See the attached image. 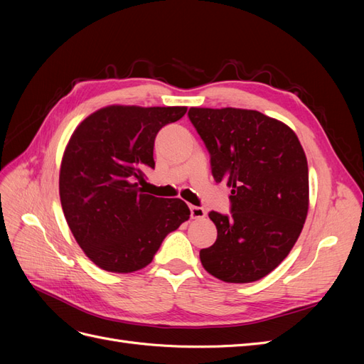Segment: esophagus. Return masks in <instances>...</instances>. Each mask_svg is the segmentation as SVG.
<instances>
[{
	"label": "esophagus",
	"instance_id": "esophagus-1",
	"mask_svg": "<svg viewBox=\"0 0 364 364\" xmlns=\"http://www.w3.org/2000/svg\"><path fill=\"white\" fill-rule=\"evenodd\" d=\"M190 211H191V218H203L206 215V211L202 206H190Z\"/></svg>",
	"mask_w": 364,
	"mask_h": 364
}]
</instances>
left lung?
<instances>
[{"instance_id": "left-lung-1", "label": "left lung", "mask_w": 364, "mask_h": 364, "mask_svg": "<svg viewBox=\"0 0 364 364\" xmlns=\"http://www.w3.org/2000/svg\"><path fill=\"white\" fill-rule=\"evenodd\" d=\"M215 182L230 188V214L211 211L217 240L202 266L225 282L266 277L289 255L308 213V164L294 132L247 109L191 107Z\"/></svg>"}]
</instances>
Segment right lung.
Listing matches in <instances>:
<instances>
[{"label": "right lung", "mask_w": 364, "mask_h": 364, "mask_svg": "<svg viewBox=\"0 0 364 364\" xmlns=\"http://www.w3.org/2000/svg\"><path fill=\"white\" fill-rule=\"evenodd\" d=\"M183 106H107L74 130L59 176L60 203L77 243L95 266L130 273L149 266L164 238L190 218L181 199L146 194L158 132Z\"/></svg>", "instance_id": "1"}]
</instances>
